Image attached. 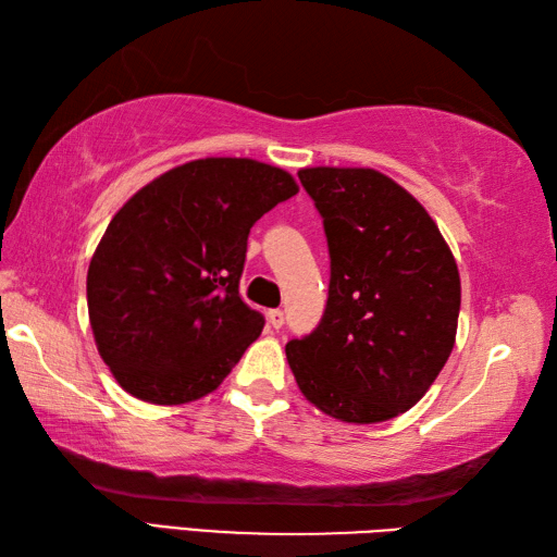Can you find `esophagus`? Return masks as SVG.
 <instances>
[{
  "label": "esophagus",
  "mask_w": 557,
  "mask_h": 557,
  "mask_svg": "<svg viewBox=\"0 0 557 557\" xmlns=\"http://www.w3.org/2000/svg\"><path fill=\"white\" fill-rule=\"evenodd\" d=\"M282 323H285V313H282V311H268V325L272 330H280Z\"/></svg>",
  "instance_id": "1"
}]
</instances>
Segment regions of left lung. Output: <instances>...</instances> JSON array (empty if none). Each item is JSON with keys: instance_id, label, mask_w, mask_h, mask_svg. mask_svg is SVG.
Instances as JSON below:
<instances>
[{"instance_id": "1", "label": "left lung", "mask_w": 557, "mask_h": 557, "mask_svg": "<svg viewBox=\"0 0 557 557\" xmlns=\"http://www.w3.org/2000/svg\"><path fill=\"white\" fill-rule=\"evenodd\" d=\"M323 215L330 292L323 321L292 339L304 397L345 423H381L429 393L455 347L457 260L417 198L371 168H304Z\"/></svg>"}]
</instances>
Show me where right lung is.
<instances>
[{
  "label": "right lung",
  "instance_id": "right-lung-1",
  "mask_svg": "<svg viewBox=\"0 0 557 557\" xmlns=\"http://www.w3.org/2000/svg\"><path fill=\"white\" fill-rule=\"evenodd\" d=\"M294 194L272 164L203 158L116 210L86 289L96 347L128 395L172 407L220 387L265 323L239 297L248 232Z\"/></svg>",
  "mask_w": 557,
  "mask_h": 557
}]
</instances>
